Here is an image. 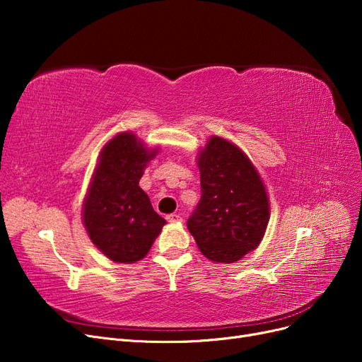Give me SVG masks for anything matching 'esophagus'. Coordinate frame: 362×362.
I'll return each mask as SVG.
<instances>
[{"label": "esophagus", "mask_w": 362, "mask_h": 362, "mask_svg": "<svg viewBox=\"0 0 362 362\" xmlns=\"http://www.w3.org/2000/svg\"><path fill=\"white\" fill-rule=\"evenodd\" d=\"M166 218H168V222H170V223H177V222L182 221L181 216H178V214H169Z\"/></svg>", "instance_id": "1"}]
</instances>
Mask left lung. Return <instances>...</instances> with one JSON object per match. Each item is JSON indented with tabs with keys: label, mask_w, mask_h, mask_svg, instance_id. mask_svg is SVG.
<instances>
[{
	"label": "left lung",
	"mask_w": 362,
	"mask_h": 362,
	"mask_svg": "<svg viewBox=\"0 0 362 362\" xmlns=\"http://www.w3.org/2000/svg\"><path fill=\"white\" fill-rule=\"evenodd\" d=\"M201 201L187 228L202 254L235 262L257 249L270 218L264 184L245 152L213 136L199 152Z\"/></svg>",
	"instance_id": "left-lung-1"
}]
</instances>
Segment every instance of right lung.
Wrapping results in <instances>:
<instances>
[{
  "instance_id": "obj_1",
  "label": "right lung",
  "mask_w": 362,
  "mask_h": 362,
  "mask_svg": "<svg viewBox=\"0 0 362 362\" xmlns=\"http://www.w3.org/2000/svg\"><path fill=\"white\" fill-rule=\"evenodd\" d=\"M158 149L133 133H119L103 148L83 204V223L92 243L112 261L144 258L166 221L151 205L139 181Z\"/></svg>"
}]
</instances>
